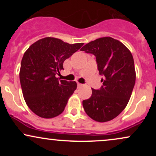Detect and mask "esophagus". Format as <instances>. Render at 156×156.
<instances>
[{
  "label": "esophagus",
  "instance_id": "esophagus-1",
  "mask_svg": "<svg viewBox=\"0 0 156 156\" xmlns=\"http://www.w3.org/2000/svg\"><path fill=\"white\" fill-rule=\"evenodd\" d=\"M78 87H83V84H81V83H78Z\"/></svg>",
  "mask_w": 156,
  "mask_h": 156
}]
</instances>
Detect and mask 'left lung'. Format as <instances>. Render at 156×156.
<instances>
[{
	"instance_id": "obj_1",
	"label": "left lung",
	"mask_w": 156,
	"mask_h": 156,
	"mask_svg": "<svg viewBox=\"0 0 156 156\" xmlns=\"http://www.w3.org/2000/svg\"><path fill=\"white\" fill-rule=\"evenodd\" d=\"M96 57L103 86L92 89V96L83 101L84 111L94 121L104 122L117 117L128 105L135 85L133 55L126 46L110 37H101L80 49Z\"/></svg>"
}]
</instances>
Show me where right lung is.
I'll return each mask as SVG.
<instances>
[{"label":"right lung","instance_id":"right-lung-1","mask_svg":"<svg viewBox=\"0 0 156 156\" xmlns=\"http://www.w3.org/2000/svg\"><path fill=\"white\" fill-rule=\"evenodd\" d=\"M83 43L69 44L59 39L45 37L32 44L21 61L20 80L25 101L39 117L50 119L64 112L77 88L76 81L55 77L63 63Z\"/></svg>","mask_w":156,"mask_h":156}]
</instances>
